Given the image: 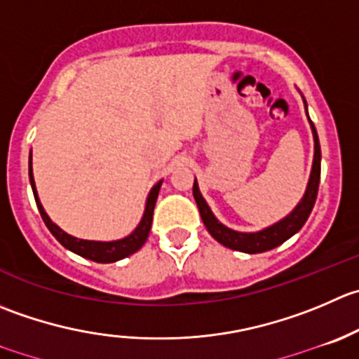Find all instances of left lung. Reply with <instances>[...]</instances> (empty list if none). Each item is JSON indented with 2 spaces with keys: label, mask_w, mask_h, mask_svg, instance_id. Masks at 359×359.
I'll list each match as a JSON object with an SVG mask.
<instances>
[{
  "label": "left lung",
  "mask_w": 359,
  "mask_h": 359,
  "mask_svg": "<svg viewBox=\"0 0 359 359\" xmlns=\"http://www.w3.org/2000/svg\"><path fill=\"white\" fill-rule=\"evenodd\" d=\"M304 98V96H302ZM305 112H307V102L304 98ZM309 117V112H307ZM309 124H311L312 137H314V161H312V170L311 177H309L307 189H305L304 196L298 201L297 207L290 212L284 219L273 222L272 226H266V228L259 229V231L245 233V231H236V229L228 228V226L222 224L217 217L214 215V212L210 210L208 203L205 201V198L201 196L200 187H198L196 179L193 184V196L194 201L198 205V210H200L201 221H203L207 231L217 240L219 243H222L224 247L233 250H240V252L247 254H257L264 252V250L276 249L277 245L286 242L287 238L298 233L302 229V226L305 224V221L311 215L312 208H314L316 198H318V189H319V179H321V145H319L318 131L316 126L312 124L311 117H309Z\"/></svg>",
  "instance_id": "left-lung-1"
}]
</instances>
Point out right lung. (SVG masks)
Here are the masks:
<instances>
[{"label": "right lung", "instance_id": "add662e5", "mask_svg": "<svg viewBox=\"0 0 359 359\" xmlns=\"http://www.w3.org/2000/svg\"><path fill=\"white\" fill-rule=\"evenodd\" d=\"M29 182H31V189H33V194H34V200H36V207L38 210H40V215L41 219H43L45 226H47L48 231L57 238V242L61 243L62 247H66V249L72 250V252L79 254V256L86 257V259L96 261V263H116V261L124 259V257L137 252V250L144 245L145 240H147L149 231H151V226H152V214H154L156 200H158V194H159V189H161L163 180H159L158 184H154V187L149 191L147 200H145L144 215H142L137 228H135L130 235L124 236V238L110 240V242L76 238V236L68 235L66 231H62L55 222H52V219L48 217L43 205H41L40 198H38V191H36V186H34V177H33V165H31V154H29Z\"/></svg>", "mask_w": 359, "mask_h": 359}]
</instances>
